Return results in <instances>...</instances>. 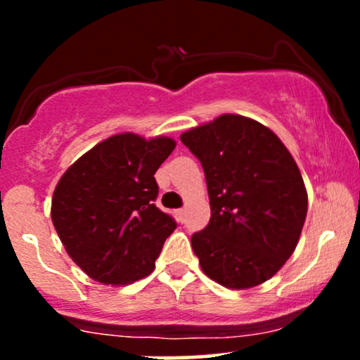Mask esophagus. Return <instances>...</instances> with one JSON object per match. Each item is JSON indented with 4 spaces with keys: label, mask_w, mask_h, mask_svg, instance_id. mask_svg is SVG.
I'll return each instance as SVG.
<instances>
[{
    "label": "esophagus",
    "mask_w": 360,
    "mask_h": 360,
    "mask_svg": "<svg viewBox=\"0 0 360 360\" xmlns=\"http://www.w3.org/2000/svg\"><path fill=\"white\" fill-rule=\"evenodd\" d=\"M176 217H177V220H179V221H183V220H184V208H179V210H176Z\"/></svg>",
    "instance_id": "1"
}]
</instances>
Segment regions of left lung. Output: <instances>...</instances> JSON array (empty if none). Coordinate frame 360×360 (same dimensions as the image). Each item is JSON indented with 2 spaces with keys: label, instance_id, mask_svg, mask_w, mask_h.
I'll list each match as a JSON object with an SVG mask.
<instances>
[{
  "label": "left lung",
  "instance_id": "8db88e82",
  "mask_svg": "<svg viewBox=\"0 0 360 360\" xmlns=\"http://www.w3.org/2000/svg\"><path fill=\"white\" fill-rule=\"evenodd\" d=\"M198 157L212 218L191 237L201 269L230 289L262 284L298 245L308 194L295 159L274 131L221 115L181 135Z\"/></svg>",
  "mask_w": 360,
  "mask_h": 360
}]
</instances>
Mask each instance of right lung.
I'll list each match as a JSON object with an SVG mask.
<instances>
[{
	"mask_svg": "<svg viewBox=\"0 0 360 360\" xmlns=\"http://www.w3.org/2000/svg\"><path fill=\"white\" fill-rule=\"evenodd\" d=\"M169 137L120 134L72 164L56 186L52 221L71 259L103 284H130L155 267L171 214L155 206V171L174 150Z\"/></svg>",
	"mask_w": 360,
	"mask_h": 360,
	"instance_id": "obj_1",
	"label": "right lung"
}]
</instances>
